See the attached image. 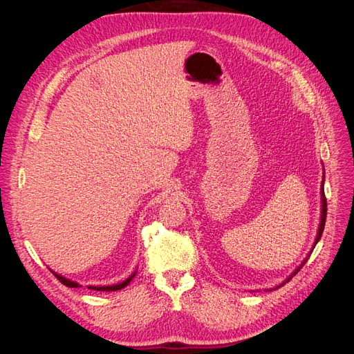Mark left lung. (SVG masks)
<instances>
[{"instance_id": "1", "label": "left lung", "mask_w": 354, "mask_h": 354, "mask_svg": "<svg viewBox=\"0 0 354 354\" xmlns=\"http://www.w3.org/2000/svg\"><path fill=\"white\" fill-rule=\"evenodd\" d=\"M326 198H325V192H324V181H322V216H320V224H319V230H317V236H316V242H315V245L319 242V239H320V236H322V233H324V229H325V221H326ZM306 263V261H304ZM303 263V264H304ZM299 270V267L298 269L294 272V274L297 273ZM292 277V276H291ZM291 277H289V279H291ZM288 279V281H289Z\"/></svg>"}]
</instances>
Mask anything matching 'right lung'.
Here are the masks:
<instances>
[{"label": "right lung", "mask_w": 354, "mask_h": 354, "mask_svg": "<svg viewBox=\"0 0 354 354\" xmlns=\"http://www.w3.org/2000/svg\"><path fill=\"white\" fill-rule=\"evenodd\" d=\"M55 273V272H53ZM55 276L57 277V279L63 283V285H66V286H69V288H80L81 285L80 283H77V282H72V281H69V279H66V277H63V276H60V274H57V273H55ZM136 276V273H133L130 277H128V279H125L122 283H118V285H111V286H88V289H94V291H106V292H109V291H118V289H122V288H125L128 283L131 282V279L133 277Z\"/></svg>", "instance_id": "obj_1"}]
</instances>
